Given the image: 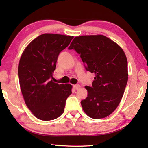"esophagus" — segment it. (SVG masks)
<instances>
[{
  "label": "esophagus",
  "mask_w": 148,
  "mask_h": 148,
  "mask_svg": "<svg viewBox=\"0 0 148 148\" xmlns=\"http://www.w3.org/2000/svg\"><path fill=\"white\" fill-rule=\"evenodd\" d=\"M73 87H74V89L77 90V89H79L80 88V86H79V84L74 85V86H73Z\"/></svg>",
  "instance_id": "34e87169"
}]
</instances>
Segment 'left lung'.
<instances>
[{"label":"left lung","instance_id":"1","mask_svg":"<svg viewBox=\"0 0 148 148\" xmlns=\"http://www.w3.org/2000/svg\"><path fill=\"white\" fill-rule=\"evenodd\" d=\"M79 55L87 71L95 74L87 97L81 101L84 111L93 119L108 116L118 106L127 81V59L118 44L103 35L75 37L69 47Z\"/></svg>","mask_w":148,"mask_h":148}]
</instances>
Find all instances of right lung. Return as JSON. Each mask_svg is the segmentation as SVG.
I'll list each match as a JSON object with an SVG mask.
<instances>
[{
    "label": "right lung",
    "mask_w": 148,
    "mask_h": 148,
    "mask_svg": "<svg viewBox=\"0 0 148 148\" xmlns=\"http://www.w3.org/2000/svg\"><path fill=\"white\" fill-rule=\"evenodd\" d=\"M74 36L43 34L34 39L21 55L18 67L20 88L25 102L32 114L43 121L61 116L71 84L53 81V73L60 53L69 46Z\"/></svg>",
    "instance_id": "right-lung-1"
}]
</instances>
